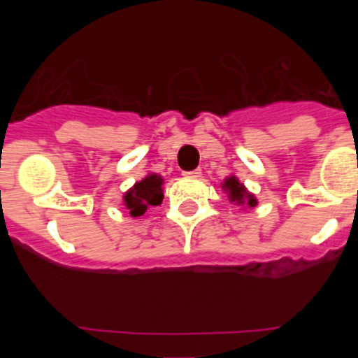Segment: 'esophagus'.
Returning a JSON list of instances; mask_svg holds the SVG:
<instances>
[{
    "label": "esophagus",
    "mask_w": 358,
    "mask_h": 358,
    "mask_svg": "<svg viewBox=\"0 0 358 358\" xmlns=\"http://www.w3.org/2000/svg\"><path fill=\"white\" fill-rule=\"evenodd\" d=\"M201 169H192V171H185V176H192V178H197V176H201Z\"/></svg>",
    "instance_id": "34e87169"
}]
</instances>
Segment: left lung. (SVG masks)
<instances>
[{"label":"left lung","mask_w":358,"mask_h":358,"mask_svg":"<svg viewBox=\"0 0 358 358\" xmlns=\"http://www.w3.org/2000/svg\"><path fill=\"white\" fill-rule=\"evenodd\" d=\"M222 189L229 194V199L230 202H234V204H246L249 208H255V206L258 204V202H256V197L252 196L251 192H248L246 187L237 180V176H229V178L223 180Z\"/></svg>","instance_id":"obj_1"}]
</instances>
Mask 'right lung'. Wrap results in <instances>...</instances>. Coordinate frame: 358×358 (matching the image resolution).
Returning <instances> with one entry per match:
<instances>
[{"instance_id":"right-lung-1","label":"right lung","mask_w":358,"mask_h":358,"mask_svg":"<svg viewBox=\"0 0 358 358\" xmlns=\"http://www.w3.org/2000/svg\"><path fill=\"white\" fill-rule=\"evenodd\" d=\"M164 199L162 192V178L156 173H150L145 178L136 182L122 197L126 209L133 218L142 216L150 206H159Z\"/></svg>"}]
</instances>
